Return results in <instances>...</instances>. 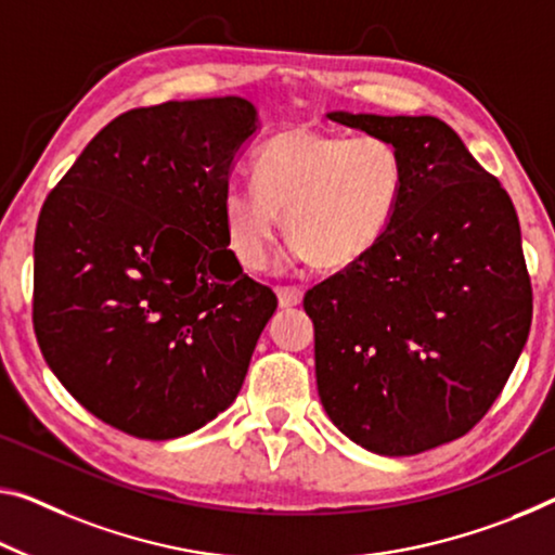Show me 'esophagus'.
Here are the masks:
<instances>
[{
	"instance_id": "obj_1",
	"label": "esophagus",
	"mask_w": 555,
	"mask_h": 555,
	"mask_svg": "<svg viewBox=\"0 0 555 555\" xmlns=\"http://www.w3.org/2000/svg\"><path fill=\"white\" fill-rule=\"evenodd\" d=\"M275 293H278L280 307H295V305L302 302V289L295 287V285H280Z\"/></svg>"
}]
</instances>
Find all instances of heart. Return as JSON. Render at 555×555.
Returning a JSON list of instances; mask_svg holds the SVG:
<instances>
[{"instance_id": "b5f03b06", "label": "heart", "mask_w": 555, "mask_h": 555, "mask_svg": "<svg viewBox=\"0 0 555 555\" xmlns=\"http://www.w3.org/2000/svg\"><path fill=\"white\" fill-rule=\"evenodd\" d=\"M402 191V156L387 139L295 126L255 153L253 185L225 189L228 245L241 266L262 270L285 216L297 255L314 268L343 270L377 248Z\"/></svg>"}]
</instances>
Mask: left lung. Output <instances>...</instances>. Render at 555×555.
Instances as JSON below:
<instances>
[{
  "mask_svg": "<svg viewBox=\"0 0 555 555\" xmlns=\"http://www.w3.org/2000/svg\"><path fill=\"white\" fill-rule=\"evenodd\" d=\"M327 118L387 139L404 191L377 248L305 293L318 391L354 444L422 454L483 420L528 339L533 289L516 208L439 118Z\"/></svg>",
  "mask_w": 555,
  "mask_h": 555,
  "instance_id": "obj_1",
  "label": "left lung"
}]
</instances>
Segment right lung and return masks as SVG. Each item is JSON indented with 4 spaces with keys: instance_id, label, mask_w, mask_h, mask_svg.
I'll use <instances>...</instances> for the list:
<instances>
[{
    "instance_id": "add662e5",
    "label": "right lung",
    "mask_w": 555,
    "mask_h": 555,
    "mask_svg": "<svg viewBox=\"0 0 555 555\" xmlns=\"http://www.w3.org/2000/svg\"><path fill=\"white\" fill-rule=\"evenodd\" d=\"M255 129L241 96L131 108L41 206V354L76 402L135 439L183 437L233 404L278 307L223 225L230 168Z\"/></svg>"
}]
</instances>
